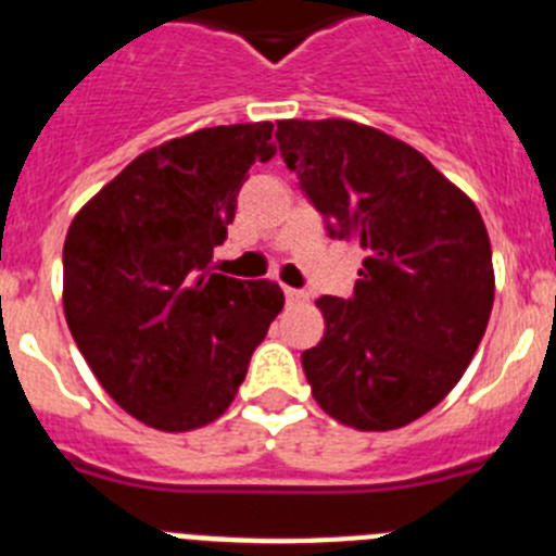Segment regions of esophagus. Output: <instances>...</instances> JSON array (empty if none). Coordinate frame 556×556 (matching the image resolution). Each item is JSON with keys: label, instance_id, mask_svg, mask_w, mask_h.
Segmentation results:
<instances>
[{"label": "esophagus", "instance_id": "obj_1", "mask_svg": "<svg viewBox=\"0 0 556 556\" xmlns=\"http://www.w3.org/2000/svg\"><path fill=\"white\" fill-rule=\"evenodd\" d=\"M283 294H287V301H289V303H303V301H308V294L301 292V289L287 287V289H283Z\"/></svg>", "mask_w": 556, "mask_h": 556}]
</instances>
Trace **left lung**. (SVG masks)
Segmentation results:
<instances>
[{
    "label": "left lung",
    "instance_id": "obj_1",
    "mask_svg": "<svg viewBox=\"0 0 556 556\" xmlns=\"http://www.w3.org/2000/svg\"><path fill=\"white\" fill-rule=\"evenodd\" d=\"M275 139L331 236L365 250L351 298H320L303 370L326 415L392 431L434 409L479 348L495 298L473 200L424 152L351 119H283Z\"/></svg>",
    "mask_w": 556,
    "mask_h": 556
}]
</instances>
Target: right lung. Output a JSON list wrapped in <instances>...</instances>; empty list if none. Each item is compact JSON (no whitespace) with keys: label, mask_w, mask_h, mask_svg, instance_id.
<instances>
[{"label":"right lung","mask_w":556,"mask_h":556,"mask_svg":"<svg viewBox=\"0 0 556 556\" xmlns=\"http://www.w3.org/2000/svg\"><path fill=\"white\" fill-rule=\"evenodd\" d=\"M273 155V122L203 127L141 152L68 225V331L108 395L150 429L225 415L283 308L278 283L211 267L248 169Z\"/></svg>","instance_id":"obj_1"}]
</instances>
